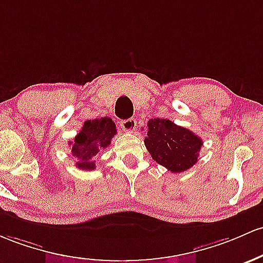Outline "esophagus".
<instances>
[{"label": "esophagus", "instance_id": "obj_1", "mask_svg": "<svg viewBox=\"0 0 263 263\" xmlns=\"http://www.w3.org/2000/svg\"><path fill=\"white\" fill-rule=\"evenodd\" d=\"M136 120L135 118H128V120H123L121 121L120 126L121 128L123 129L125 132H134L135 128H136Z\"/></svg>", "mask_w": 263, "mask_h": 263}]
</instances>
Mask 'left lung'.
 Instances as JSON below:
<instances>
[{
	"mask_svg": "<svg viewBox=\"0 0 263 263\" xmlns=\"http://www.w3.org/2000/svg\"><path fill=\"white\" fill-rule=\"evenodd\" d=\"M147 127L145 146L156 162L175 174L186 171L197 162L203 145L197 135L164 118H152Z\"/></svg>",
	"mask_w": 263,
	"mask_h": 263,
	"instance_id": "left-lung-1",
	"label": "left lung"
}]
</instances>
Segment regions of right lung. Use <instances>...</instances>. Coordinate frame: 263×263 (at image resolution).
I'll return each mask as SVG.
<instances>
[{
    "label": "right lung",
    "instance_id": "1",
    "mask_svg": "<svg viewBox=\"0 0 263 263\" xmlns=\"http://www.w3.org/2000/svg\"><path fill=\"white\" fill-rule=\"evenodd\" d=\"M117 134L116 125L109 117L87 120L77 136L71 141V154L77 158L76 167L86 171L96 168L95 156L111 145V140Z\"/></svg>",
    "mask_w": 263,
    "mask_h": 263
}]
</instances>
